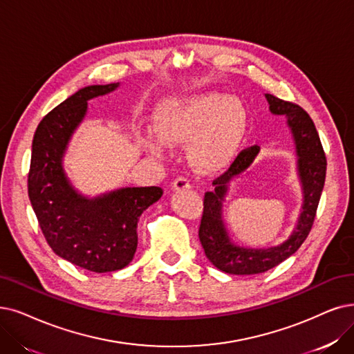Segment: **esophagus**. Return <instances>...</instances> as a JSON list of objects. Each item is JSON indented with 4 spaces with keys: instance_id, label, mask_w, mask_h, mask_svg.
<instances>
[{
    "instance_id": "obj_1",
    "label": "esophagus",
    "mask_w": 354,
    "mask_h": 354,
    "mask_svg": "<svg viewBox=\"0 0 354 354\" xmlns=\"http://www.w3.org/2000/svg\"><path fill=\"white\" fill-rule=\"evenodd\" d=\"M171 189L173 190H186V189H190V181L185 177H178L173 181L171 185Z\"/></svg>"
}]
</instances>
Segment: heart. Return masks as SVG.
Listing matches in <instances>:
<instances>
[{"mask_svg": "<svg viewBox=\"0 0 354 354\" xmlns=\"http://www.w3.org/2000/svg\"><path fill=\"white\" fill-rule=\"evenodd\" d=\"M155 129L144 138V148L165 158L168 145L187 144V157L203 173L228 165L243 142L247 110L235 95L205 93L165 100L155 115Z\"/></svg>", "mask_w": 354, "mask_h": 354, "instance_id": "b5f03b06", "label": "heart"}]
</instances>
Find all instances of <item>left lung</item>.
<instances>
[{
	"label": "left lung",
	"mask_w": 354,
	"mask_h": 354,
	"mask_svg": "<svg viewBox=\"0 0 354 354\" xmlns=\"http://www.w3.org/2000/svg\"><path fill=\"white\" fill-rule=\"evenodd\" d=\"M272 115L285 116L292 133L296 153V174L302 190V206L298 221L288 239L273 247L254 248L232 241L223 221V202L230 185L243 176L256 161L260 147H251L238 153L228 171L214 181V190L206 192L199 238L206 257L221 272L230 274H259L289 259L304 244L315 219L324 189L327 160L318 132L308 113L293 103L264 94Z\"/></svg>",
	"instance_id": "obj_1"
}]
</instances>
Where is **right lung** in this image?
Listing matches in <instances>:
<instances>
[{
  "label": "right lung",
  "mask_w": 354,
  "mask_h": 354,
  "mask_svg": "<svg viewBox=\"0 0 354 354\" xmlns=\"http://www.w3.org/2000/svg\"><path fill=\"white\" fill-rule=\"evenodd\" d=\"M120 82L88 86L69 95L41 119L32 144L29 197L39 225L55 254L94 273L128 266L138 247L139 216L162 196L161 187H120L90 197L71 183L64 157L91 98Z\"/></svg>",
  "instance_id": "obj_1"
}]
</instances>
